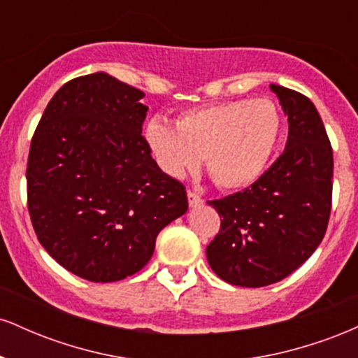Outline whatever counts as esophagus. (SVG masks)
<instances>
[{"label":"esophagus","mask_w":358,"mask_h":358,"mask_svg":"<svg viewBox=\"0 0 358 358\" xmlns=\"http://www.w3.org/2000/svg\"><path fill=\"white\" fill-rule=\"evenodd\" d=\"M187 195H188V203H190V207H199V205L203 203V199L199 195V193L188 190Z\"/></svg>","instance_id":"34e87169"}]
</instances>
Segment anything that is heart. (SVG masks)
Instances as JSON below:
<instances>
[{
  "label": "heart",
  "instance_id": "b5f03b06",
  "mask_svg": "<svg viewBox=\"0 0 358 358\" xmlns=\"http://www.w3.org/2000/svg\"><path fill=\"white\" fill-rule=\"evenodd\" d=\"M281 133L274 102L259 97L196 106L180 113L175 126L155 117L145 127V143L168 176L182 178L205 156L217 187L241 190L264 173Z\"/></svg>",
  "mask_w": 358,
  "mask_h": 358
}]
</instances>
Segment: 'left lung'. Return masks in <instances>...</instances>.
Returning <instances> with one entry per match:
<instances>
[{
  "label": "left lung",
  "mask_w": 358,
  "mask_h": 358,
  "mask_svg": "<svg viewBox=\"0 0 358 358\" xmlns=\"http://www.w3.org/2000/svg\"><path fill=\"white\" fill-rule=\"evenodd\" d=\"M287 116L286 148L261 178L242 192L212 200L219 234L207 245L208 264L236 286L273 285L296 271L327 232L334 188V150L315 104L271 85Z\"/></svg>",
  "instance_id": "1"
}]
</instances>
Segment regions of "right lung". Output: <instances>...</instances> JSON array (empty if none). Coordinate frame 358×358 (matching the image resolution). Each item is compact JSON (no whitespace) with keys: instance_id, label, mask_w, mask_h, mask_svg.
<instances>
[{"instance_id":"obj_1","label":"right lung","mask_w":358,"mask_h":358,"mask_svg":"<svg viewBox=\"0 0 358 358\" xmlns=\"http://www.w3.org/2000/svg\"><path fill=\"white\" fill-rule=\"evenodd\" d=\"M141 90L104 72L69 80L48 102L27 165L40 244L76 276L113 282L148 264L159 231L188 208L141 134Z\"/></svg>"}]
</instances>
